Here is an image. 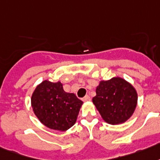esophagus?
Returning a JSON list of instances; mask_svg holds the SVG:
<instances>
[{"instance_id":"34e87169","label":"esophagus","mask_w":160,"mask_h":160,"mask_svg":"<svg viewBox=\"0 0 160 160\" xmlns=\"http://www.w3.org/2000/svg\"><path fill=\"white\" fill-rule=\"evenodd\" d=\"M82 101H90V97L88 96V95H86L84 97L82 98Z\"/></svg>"}]
</instances>
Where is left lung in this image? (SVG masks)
<instances>
[{"mask_svg": "<svg viewBox=\"0 0 160 160\" xmlns=\"http://www.w3.org/2000/svg\"><path fill=\"white\" fill-rule=\"evenodd\" d=\"M93 103L107 123L118 124L131 117L137 104V93L124 79L113 78L100 82Z\"/></svg>", "mask_w": 160, "mask_h": 160, "instance_id": "8db88e82", "label": "left lung"}]
</instances>
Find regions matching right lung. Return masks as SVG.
<instances>
[{"label": "right lung", "mask_w": 160, "mask_h": 160, "mask_svg": "<svg viewBox=\"0 0 160 160\" xmlns=\"http://www.w3.org/2000/svg\"><path fill=\"white\" fill-rule=\"evenodd\" d=\"M82 104L75 94L64 91L60 82L43 81L31 96V106L38 119L45 126L60 131L74 125Z\"/></svg>", "instance_id": "obj_1"}]
</instances>
